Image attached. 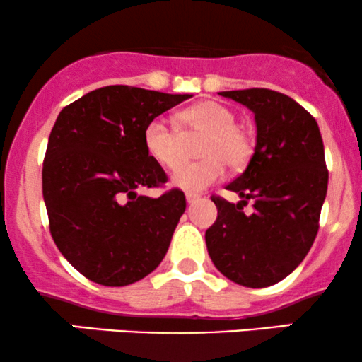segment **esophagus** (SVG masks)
I'll return each mask as SVG.
<instances>
[{"label":"esophagus","mask_w":362,"mask_h":362,"mask_svg":"<svg viewBox=\"0 0 362 362\" xmlns=\"http://www.w3.org/2000/svg\"><path fill=\"white\" fill-rule=\"evenodd\" d=\"M199 197H201V195L194 194V192H187L185 194V199H187V202H189V204H194V202H197Z\"/></svg>","instance_id":"esophagus-1"}]
</instances>
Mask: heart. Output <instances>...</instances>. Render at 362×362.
I'll return each instance as SVG.
<instances>
[{
    "label": "heart",
    "mask_w": 362,
    "mask_h": 362,
    "mask_svg": "<svg viewBox=\"0 0 362 362\" xmlns=\"http://www.w3.org/2000/svg\"><path fill=\"white\" fill-rule=\"evenodd\" d=\"M175 126L165 119L149 120L144 127V148L148 155L165 168L176 167L181 159L183 139L202 135L198 154L205 160L185 164L173 170L172 185L185 192H201L223 177L224 165L230 168L243 167L252 155V139L236 124L235 114L216 102H199L180 110Z\"/></svg>",
    "instance_id": "obj_1"
}]
</instances>
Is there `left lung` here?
Listing matches in <instances>:
<instances>
[{
  "label": "left lung",
  "instance_id": "obj_1",
  "mask_svg": "<svg viewBox=\"0 0 362 362\" xmlns=\"http://www.w3.org/2000/svg\"><path fill=\"white\" fill-rule=\"evenodd\" d=\"M255 115L257 144L247 168L228 190L238 204L213 195L218 219L206 231L211 260L245 288H267L288 277L318 233L328 170L317 120L288 95L267 88L219 91ZM254 202L247 216L243 206Z\"/></svg>",
  "mask_w": 362,
  "mask_h": 362
}]
</instances>
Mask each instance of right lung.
Masks as SVG:
<instances>
[{
  "mask_svg": "<svg viewBox=\"0 0 362 362\" xmlns=\"http://www.w3.org/2000/svg\"><path fill=\"white\" fill-rule=\"evenodd\" d=\"M190 97L112 85L57 115L44 158V202L54 243L86 279L119 288L163 260L185 195L138 192L167 182L143 134L149 120Z\"/></svg>",
  "mask_w": 362,
  "mask_h": 362,
  "instance_id": "add662e5",
  "label": "right lung"
}]
</instances>
